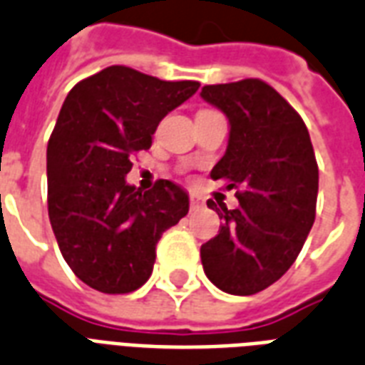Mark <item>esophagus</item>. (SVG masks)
<instances>
[{"instance_id":"esophagus-1","label":"esophagus","mask_w":365,"mask_h":365,"mask_svg":"<svg viewBox=\"0 0 365 365\" xmlns=\"http://www.w3.org/2000/svg\"><path fill=\"white\" fill-rule=\"evenodd\" d=\"M189 207H191V210H199V208H202L201 197H199V195H195V193L189 195Z\"/></svg>"}]
</instances>
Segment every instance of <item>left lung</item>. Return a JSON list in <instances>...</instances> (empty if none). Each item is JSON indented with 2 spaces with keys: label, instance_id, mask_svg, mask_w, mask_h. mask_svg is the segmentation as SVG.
I'll use <instances>...</instances> for the list:
<instances>
[{
  "label": "left lung",
  "instance_id": "obj_1",
  "mask_svg": "<svg viewBox=\"0 0 365 365\" xmlns=\"http://www.w3.org/2000/svg\"><path fill=\"white\" fill-rule=\"evenodd\" d=\"M201 97L230 120L226 155L210 176L237 189L239 207L210 199L224 224L201 247L210 282L224 293L269 287L299 257L316 220L318 163L300 115L258 78L205 86Z\"/></svg>",
  "mask_w": 365,
  "mask_h": 365
}]
</instances>
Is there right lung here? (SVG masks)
Masks as SVG:
<instances>
[{"mask_svg":"<svg viewBox=\"0 0 365 365\" xmlns=\"http://www.w3.org/2000/svg\"><path fill=\"white\" fill-rule=\"evenodd\" d=\"M199 86L115 65L68 91L47 143V210L61 255L91 289L124 294L141 287L158 239L187 214L180 185L158 180L141 193L126 174L133 153L151 147L158 122Z\"/></svg>","mask_w":365,"mask_h":365,"instance_id":"obj_1","label":"right lung"}]
</instances>
